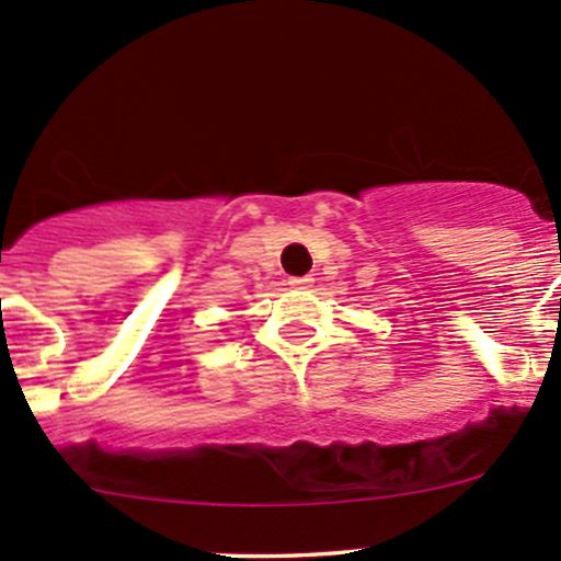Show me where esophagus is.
Returning a JSON list of instances; mask_svg holds the SVG:
<instances>
[{
    "mask_svg": "<svg viewBox=\"0 0 561 561\" xmlns=\"http://www.w3.org/2000/svg\"><path fill=\"white\" fill-rule=\"evenodd\" d=\"M312 276H293L290 279V285L293 287H298V290H307V287H312Z\"/></svg>",
    "mask_w": 561,
    "mask_h": 561,
    "instance_id": "esophagus-1",
    "label": "esophagus"
}]
</instances>
